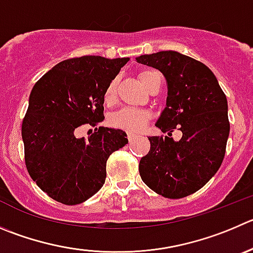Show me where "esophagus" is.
Segmentation results:
<instances>
[{"instance_id":"obj_1","label":"esophagus","mask_w":253,"mask_h":253,"mask_svg":"<svg viewBox=\"0 0 253 253\" xmlns=\"http://www.w3.org/2000/svg\"><path fill=\"white\" fill-rule=\"evenodd\" d=\"M126 138H128L129 141H133L134 139L136 138V134H133V133H128V135H126Z\"/></svg>"}]
</instances>
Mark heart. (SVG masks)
Instances as JSON below:
<instances>
[{"label": "heart", "mask_w": 253, "mask_h": 253, "mask_svg": "<svg viewBox=\"0 0 253 253\" xmlns=\"http://www.w3.org/2000/svg\"><path fill=\"white\" fill-rule=\"evenodd\" d=\"M158 72L155 71H144L139 74V79H140L141 84L146 86L149 82L151 81V78L158 76ZM115 98H117V81L113 79L105 89L104 102L107 104H113L115 102ZM149 119H150V114L146 110L123 108L110 117V124L114 128L123 129V130L126 131H140L145 128Z\"/></svg>", "instance_id": "heart-1"}]
</instances>
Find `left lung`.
Instances as JSON below:
<instances>
[{
	"label": "left lung",
	"instance_id": "8db88e82",
	"mask_svg": "<svg viewBox=\"0 0 253 253\" xmlns=\"http://www.w3.org/2000/svg\"><path fill=\"white\" fill-rule=\"evenodd\" d=\"M136 62L159 69L168 83L167 107L156 126L169 136H150L139 163L141 180L168 199L200 190L220 169L230 134L227 99L204 63L175 50L144 54ZM174 128L183 133L175 142Z\"/></svg>",
	"mask_w": 253,
	"mask_h": 253
}]
</instances>
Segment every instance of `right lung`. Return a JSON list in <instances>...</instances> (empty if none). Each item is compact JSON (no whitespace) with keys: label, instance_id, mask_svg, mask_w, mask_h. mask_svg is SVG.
Segmentation results:
<instances>
[{"label":"right lung","instance_id":"obj_1","mask_svg":"<svg viewBox=\"0 0 253 253\" xmlns=\"http://www.w3.org/2000/svg\"><path fill=\"white\" fill-rule=\"evenodd\" d=\"M129 58L83 56L66 59L33 86L22 122L25 163L33 181L53 200L77 205L103 186L107 160L128 144L120 129L95 128L77 138L79 126L104 119V92Z\"/></svg>","mask_w":253,"mask_h":253}]
</instances>
